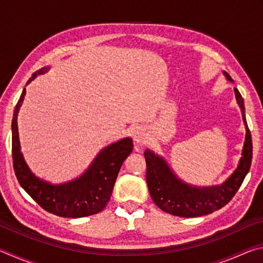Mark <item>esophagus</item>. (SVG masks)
Returning a JSON list of instances; mask_svg holds the SVG:
<instances>
[{
  "label": "esophagus",
  "mask_w": 263,
  "mask_h": 263,
  "mask_svg": "<svg viewBox=\"0 0 263 263\" xmlns=\"http://www.w3.org/2000/svg\"><path fill=\"white\" fill-rule=\"evenodd\" d=\"M133 139L137 144H145L146 139H147V133H146L145 128L142 126H138L133 132Z\"/></svg>",
  "instance_id": "esophagus-1"
}]
</instances>
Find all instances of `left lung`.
Instances as JSON below:
<instances>
[{"label":"left lung","mask_w":263,"mask_h":263,"mask_svg":"<svg viewBox=\"0 0 263 263\" xmlns=\"http://www.w3.org/2000/svg\"><path fill=\"white\" fill-rule=\"evenodd\" d=\"M229 81L232 78L224 72ZM235 99L241 109L242 121L246 126L242 157L240 159L238 168L233 172L224 183L213 186H195L184 183L177 177L163 158L159 157L149 149L145 151L146 160V182L155 205L162 211L179 217H198L212 213L225 206L235 193L239 190L242 181L249 172L253 157V144L251 131H249L246 116H245L243 99L237 88H234Z\"/></svg>","instance_id":"obj_1"}]
</instances>
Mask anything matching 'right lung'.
Listing matches in <instances>:
<instances>
[{
    "label": "right lung",
    "instance_id": "add662e5",
    "mask_svg": "<svg viewBox=\"0 0 263 263\" xmlns=\"http://www.w3.org/2000/svg\"><path fill=\"white\" fill-rule=\"evenodd\" d=\"M48 68L34 72L29 84L37 75L46 73ZM25 88L17 102L11 123V147L14 171L20 184L44 210L65 218H80L101 212L110 201L111 194L122 164L133 149L131 138H124L106 146L97 154L94 161L83 174L73 181L52 184L38 179L30 171L21 152L17 127V116L24 101Z\"/></svg>",
    "mask_w": 263,
    "mask_h": 263
}]
</instances>
